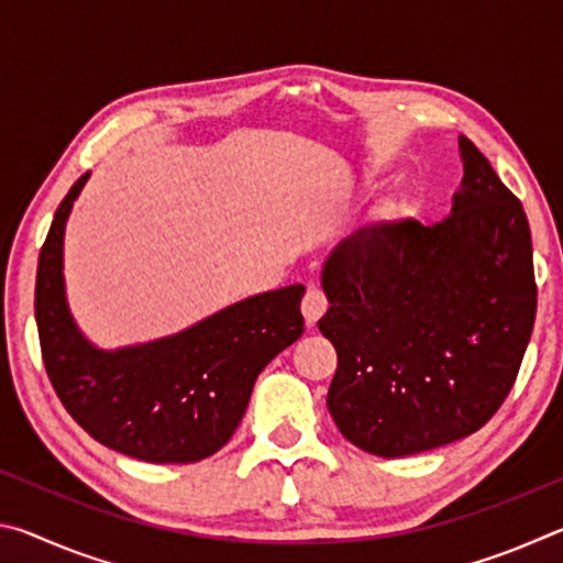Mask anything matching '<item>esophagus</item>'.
Returning a JSON list of instances; mask_svg holds the SVG:
<instances>
[{
	"label": "esophagus",
	"mask_w": 563,
	"mask_h": 563,
	"mask_svg": "<svg viewBox=\"0 0 563 563\" xmlns=\"http://www.w3.org/2000/svg\"><path fill=\"white\" fill-rule=\"evenodd\" d=\"M300 308H302L305 320H308V325H316V322H318L322 316H325V310H328L325 292H322L320 288H310L308 292H305Z\"/></svg>",
	"instance_id": "34e87169"
}]
</instances>
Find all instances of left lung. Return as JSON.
I'll return each instance as SVG.
<instances>
[{
    "mask_svg": "<svg viewBox=\"0 0 563 563\" xmlns=\"http://www.w3.org/2000/svg\"><path fill=\"white\" fill-rule=\"evenodd\" d=\"M460 158L442 223L357 228L322 265L318 328L338 350L328 409L347 442L385 460L487 424L537 318L527 213L466 136Z\"/></svg>",
    "mask_w": 563,
    "mask_h": 563,
    "instance_id": "1",
    "label": "left lung"
}]
</instances>
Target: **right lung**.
<instances>
[{"mask_svg": "<svg viewBox=\"0 0 563 563\" xmlns=\"http://www.w3.org/2000/svg\"><path fill=\"white\" fill-rule=\"evenodd\" d=\"M84 174L56 208L36 268L34 316L46 375L93 440L154 464L201 462L228 444L265 365L305 332V285L251 295L174 335L103 350L71 316L64 233Z\"/></svg>", "mask_w": 563, "mask_h": 563, "instance_id": "1", "label": "right lung"}]
</instances>
